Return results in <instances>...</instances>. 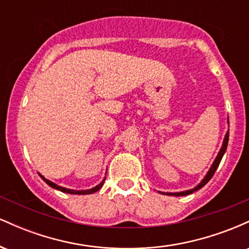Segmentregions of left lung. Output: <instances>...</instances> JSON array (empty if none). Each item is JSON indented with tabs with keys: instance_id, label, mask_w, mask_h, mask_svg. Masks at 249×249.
<instances>
[{
	"instance_id": "obj_1",
	"label": "left lung",
	"mask_w": 249,
	"mask_h": 249,
	"mask_svg": "<svg viewBox=\"0 0 249 249\" xmlns=\"http://www.w3.org/2000/svg\"><path fill=\"white\" fill-rule=\"evenodd\" d=\"M227 124H228V126H230V121H228V119H227ZM228 138H230V130H227V132H226V134H225L224 142H222V146H221V148H220L218 156H216L215 159H214L212 166L210 167V170H208V172L206 173V176H205V178L202 179L201 181H200L196 187L191 188V190H187V191H182V192H174L173 193V192H160V191H159V193H160V194H167V196H188V194H192L193 192H196V191H198L201 187H204L205 185H206L207 182L210 181L211 178H212L213 174L215 173L216 168H218L220 161H221L222 157H224L226 150H227Z\"/></svg>"
}]
</instances>
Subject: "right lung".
Instances as JSON below:
<instances>
[{"mask_svg":"<svg viewBox=\"0 0 249 249\" xmlns=\"http://www.w3.org/2000/svg\"><path fill=\"white\" fill-rule=\"evenodd\" d=\"M38 174H39V177H41V178H42L43 180H44V181L47 182V184L49 185L50 187L55 188V190H58V191H61V192H63V193H69V194H92V193L97 192V191H99V190H101L103 185H104V181H105V177H104V179H103L102 181L99 182L98 185H96L95 187L90 188V190H70V188H65V187L58 186V185L55 184V182L50 181V180H48L47 178H44V177H43L41 173H38Z\"/></svg>","mask_w":249,"mask_h":249,"instance_id":"1","label":"right lung"}]
</instances>
